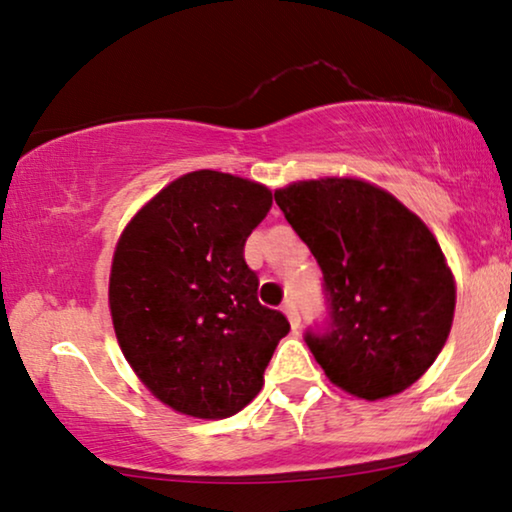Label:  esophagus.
Masks as SVG:
<instances>
[{"label": "esophagus", "mask_w": 512, "mask_h": 512, "mask_svg": "<svg viewBox=\"0 0 512 512\" xmlns=\"http://www.w3.org/2000/svg\"><path fill=\"white\" fill-rule=\"evenodd\" d=\"M282 310L286 314V319H289L293 331H298V328H300V314H298L296 303H293V300H286V303L282 305Z\"/></svg>", "instance_id": "1"}]
</instances>
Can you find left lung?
Here are the masks:
<instances>
[{"instance_id": "left-lung-1", "label": "left lung", "mask_w": 512, "mask_h": 512, "mask_svg": "<svg viewBox=\"0 0 512 512\" xmlns=\"http://www.w3.org/2000/svg\"><path fill=\"white\" fill-rule=\"evenodd\" d=\"M275 202L324 272L331 326L307 333L328 380L380 401L415 384L450 335L457 286L429 226L384 188L321 177Z\"/></svg>"}]
</instances>
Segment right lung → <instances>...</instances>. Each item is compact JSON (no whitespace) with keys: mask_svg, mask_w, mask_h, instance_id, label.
Masks as SVG:
<instances>
[{"mask_svg":"<svg viewBox=\"0 0 512 512\" xmlns=\"http://www.w3.org/2000/svg\"><path fill=\"white\" fill-rule=\"evenodd\" d=\"M270 207L268 186L198 170L153 195L118 237L109 275L118 347L174 412L226 419L263 389L289 321L258 303L244 242Z\"/></svg>","mask_w":512,"mask_h":512,"instance_id":"add662e5","label":"right lung"}]
</instances>
